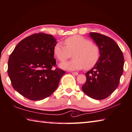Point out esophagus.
Returning <instances> with one entry per match:
<instances>
[{"label":"esophagus","instance_id":"esophagus-1","mask_svg":"<svg viewBox=\"0 0 132 132\" xmlns=\"http://www.w3.org/2000/svg\"><path fill=\"white\" fill-rule=\"evenodd\" d=\"M71 74H72L73 75H74V76H77V75H78V73L77 72H72V73H71Z\"/></svg>","mask_w":132,"mask_h":132}]
</instances>
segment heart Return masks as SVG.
Instances as JSON below:
<instances>
[{"mask_svg": "<svg viewBox=\"0 0 132 132\" xmlns=\"http://www.w3.org/2000/svg\"><path fill=\"white\" fill-rule=\"evenodd\" d=\"M65 46L58 43L54 48V54L60 62H64L73 54V60L60 64L62 69L77 70L90 69L95 66L100 57V50L90 40L80 35H74L64 40Z\"/></svg>", "mask_w": 132, "mask_h": 132, "instance_id": "heart-1", "label": "heart"}]
</instances>
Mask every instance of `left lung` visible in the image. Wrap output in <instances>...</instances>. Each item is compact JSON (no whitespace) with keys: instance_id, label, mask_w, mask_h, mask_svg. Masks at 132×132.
I'll return each mask as SVG.
<instances>
[{"instance_id":"obj_1","label":"left lung","mask_w":132,"mask_h":132,"mask_svg":"<svg viewBox=\"0 0 132 132\" xmlns=\"http://www.w3.org/2000/svg\"><path fill=\"white\" fill-rule=\"evenodd\" d=\"M89 36L100 50L99 61L85 73L87 81L83 92L96 100H102L111 94L119 83L123 73L124 58L120 48L114 40L100 33L91 32Z\"/></svg>"}]
</instances>
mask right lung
<instances>
[{
    "label": "right lung",
    "instance_id": "add662e5",
    "mask_svg": "<svg viewBox=\"0 0 132 132\" xmlns=\"http://www.w3.org/2000/svg\"><path fill=\"white\" fill-rule=\"evenodd\" d=\"M51 35L35 33L18 43L8 61L7 73L14 89L31 100H43L53 93L65 71L56 68Z\"/></svg>",
    "mask_w": 132,
    "mask_h": 132
}]
</instances>
